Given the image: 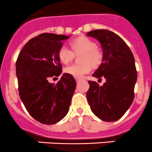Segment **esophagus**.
Here are the masks:
<instances>
[{"instance_id": "1", "label": "esophagus", "mask_w": 152, "mask_h": 152, "mask_svg": "<svg viewBox=\"0 0 152 152\" xmlns=\"http://www.w3.org/2000/svg\"><path fill=\"white\" fill-rule=\"evenodd\" d=\"M76 82H77V83H79V82L81 80V78H76Z\"/></svg>"}]
</instances>
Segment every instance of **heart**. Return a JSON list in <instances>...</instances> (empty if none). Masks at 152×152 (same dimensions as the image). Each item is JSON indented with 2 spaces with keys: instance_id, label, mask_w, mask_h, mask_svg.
<instances>
[{
  "instance_id": "heart-1",
  "label": "heart",
  "mask_w": 152,
  "mask_h": 152,
  "mask_svg": "<svg viewBox=\"0 0 152 152\" xmlns=\"http://www.w3.org/2000/svg\"><path fill=\"white\" fill-rule=\"evenodd\" d=\"M72 51L68 47L63 45L58 51V57L64 64L70 63L75 57V53H83L81 56L82 64H72L65 68V72L76 78H81L89 73L93 67H97L102 62V53L97 49V44L94 40L86 36H80L71 42Z\"/></svg>"
}]
</instances>
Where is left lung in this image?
Wrapping results in <instances>:
<instances>
[{
  "instance_id": "1",
  "label": "left lung",
  "mask_w": 152,
  "mask_h": 152,
  "mask_svg": "<svg viewBox=\"0 0 152 152\" xmlns=\"http://www.w3.org/2000/svg\"><path fill=\"white\" fill-rule=\"evenodd\" d=\"M100 42L103 59L92 76L106 82L100 86L89 81L86 92L92 112L105 122L122 118L132 103L137 70L131 50L118 35L106 30H92L87 34Z\"/></svg>"
}]
</instances>
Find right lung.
<instances>
[{"label": "right lung", "mask_w": 152, "mask_h": 152, "mask_svg": "<svg viewBox=\"0 0 152 152\" xmlns=\"http://www.w3.org/2000/svg\"><path fill=\"white\" fill-rule=\"evenodd\" d=\"M68 37L39 34L24 45L16 62L20 97L29 114L40 123L60 122L69 109L76 85L74 77L63 73L56 84L48 82L61 74L58 51Z\"/></svg>", "instance_id": "obj_1"}]
</instances>
